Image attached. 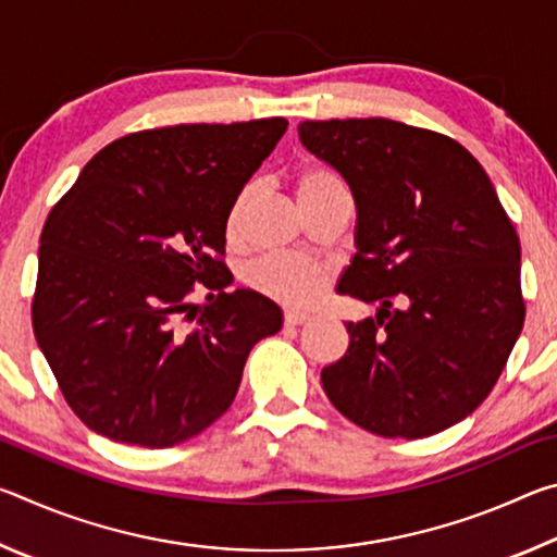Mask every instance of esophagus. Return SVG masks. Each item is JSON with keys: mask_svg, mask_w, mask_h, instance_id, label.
Masks as SVG:
<instances>
[{"mask_svg": "<svg viewBox=\"0 0 557 557\" xmlns=\"http://www.w3.org/2000/svg\"><path fill=\"white\" fill-rule=\"evenodd\" d=\"M309 322V314H299V312H287L285 314V324L287 326H301Z\"/></svg>", "mask_w": 557, "mask_h": 557, "instance_id": "obj_1", "label": "esophagus"}]
</instances>
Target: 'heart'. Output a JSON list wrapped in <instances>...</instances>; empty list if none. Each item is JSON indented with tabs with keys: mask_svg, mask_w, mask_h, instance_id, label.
<instances>
[{
	"mask_svg": "<svg viewBox=\"0 0 557 557\" xmlns=\"http://www.w3.org/2000/svg\"><path fill=\"white\" fill-rule=\"evenodd\" d=\"M344 184L334 172L324 166H305L295 178V194L297 201L307 199L326 186ZM245 206H248V191H240L235 196L228 215H225V235L228 240H235L240 233V223L245 215ZM245 282L258 292V295L268 297L277 305L285 307H312L314 301L322 297L329 282V268L324 262L307 260V258H292V256H275L262 258L256 265H250L245 272Z\"/></svg>",
	"mask_w": 557,
	"mask_h": 557,
	"instance_id": "1",
	"label": "heart"
}]
</instances>
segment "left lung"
<instances>
[{
	"label": "left lung",
	"instance_id": "1",
	"mask_svg": "<svg viewBox=\"0 0 557 557\" xmlns=\"http://www.w3.org/2000/svg\"><path fill=\"white\" fill-rule=\"evenodd\" d=\"M299 137L356 199L358 252L338 295L381 305L346 324L326 398L381 437L457 425L492 393L525 319L521 245L492 178L451 137L385 117L305 120Z\"/></svg>",
	"mask_w": 557,
	"mask_h": 557
}]
</instances>
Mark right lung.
<instances>
[{
	"label": "right lung",
	"mask_w": 557,
	"mask_h": 557,
	"mask_svg": "<svg viewBox=\"0 0 557 557\" xmlns=\"http://www.w3.org/2000/svg\"><path fill=\"white\" fill-rule=\"evenodd\" d=\"M285 117L132 132L102 147L41 231L34 336L65 403L112 442L164 449L231 408L282 312L235 289L225 215ZM210 289L195 314L190 295Z\"/></svg>",
	"instance_id": "add662e5"
}]
</instances>
